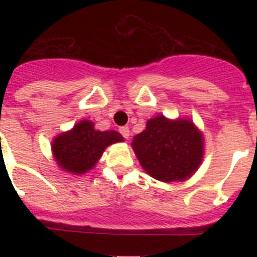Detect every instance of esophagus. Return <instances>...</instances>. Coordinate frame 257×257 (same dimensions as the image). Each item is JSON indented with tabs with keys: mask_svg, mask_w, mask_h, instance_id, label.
I'll return each instance as SVG.
<instances>
[{
	"mask_svg": "<svg viewBox=\"0 0 257 257\" xmlns=\"http://www.w3.org/2000/svg\"><path fill=\"white\" fill-rule=\"evenodd\" d=\"M119 133H121V135L123 136L124 139H128V136H130V128L127 126H122L119 127Z\"/></svg>",
	"mask_w": 257,
	"mask_h": 257,
	"instance_id": "1",
	"label": "esophagus"
}]
</instances>
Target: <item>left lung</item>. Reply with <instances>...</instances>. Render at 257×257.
Returning a JSON list of instances; mask_svg holds the SVG:
<instances>
[{
  "label": "left lung",
  "mask_w": 257,
  "mask_h": 257,
  "mask_svg": "<svg viewBox=\"0 0 257 257\" xmlns=\"http://www.w3.org/2000/svg\"><path fill=\"white\" fill-rule=\"evenodd\" d=\"M131 145L144 171L165 183L187 180L203 160V136L184 118H151Z\"/></svg>",
  "instance_id": "obj_1"
}]
</instances>
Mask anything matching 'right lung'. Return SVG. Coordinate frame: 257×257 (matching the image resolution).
<instances>
[{
    "label": "right lung",
    "mask_w": 257,
    "mask_h": 257,
    "mask_svg": "<svg viewBox=\"0 0 257 257\" xmlns=\"http://www.w3.org/2000/svg\"><path fill=\"white\" fill-rule=\"evenodd\" d=\"M119 142L123 138L117 131L95 130L94 122L82 119L72 130L56 136L51 149L61 170L81 175L96 165L106 147Z\"/></svg>",
    "instance_id": "right-lung-1"
}]
</instances>
